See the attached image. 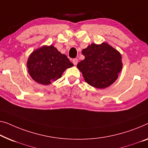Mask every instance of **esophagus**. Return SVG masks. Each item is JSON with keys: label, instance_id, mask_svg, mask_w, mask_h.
Segmentation results:
<instances>
[{"label": "esophagus", "instance_id": "esophagus-1", "mask_svg": "<svg viewBox=\"0 0 148 148\" xmlns=\"http://www.w3.org/2000/svg\"><path fill=\"white\" fill-rule=\"evenodd\" d=\"M78 60L77 58H74L73 60H72V62H73L74 65H76L77 64H78Z\"/></svg>", "mask_w": 148, "mask_h": 148}]
</instances>
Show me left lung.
I'll return each mask as SVG.
<instances>
[{
	"label": "left lung",
	"instance_id": "left-lung-1",
	"mask_svg": "<svg viewBox=\"0 0 148 148\" xmlns=\"http://www.w3.org/2000/svg\"><path fill=\"white\" fill-rule=\"evenodd\" d=\"M82 52L85 58L77 64V67L88 84L102 89L117 80L123 66L122 56L118 50L103 42L101 45L92 44Z\"/></svg>",
	"mask_w": 148,
	"mask_h": 148
}]
</instances>
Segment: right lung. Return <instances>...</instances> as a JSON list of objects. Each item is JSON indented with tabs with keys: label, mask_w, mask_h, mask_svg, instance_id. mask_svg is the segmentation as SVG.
<instances>
[{
	"label": "right lung",
	"mask_w": 148,
	"mask_h": 148,
	"mask_svg": "<svg viewBox=\"0 0 148 148\" xmlns=\"http://www.w3.org/2000/svg\"><path fill=\"white\" fill-rule=\"evenodd\" d=\"M73 66L65 54L50 45L43 46L30 55L27 61L28 71L36 82L48 85L60 78L68 68Z\"/></svg>",
	"instance_id": "obj_1"
}]
</instances>
